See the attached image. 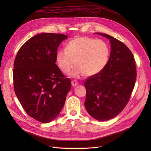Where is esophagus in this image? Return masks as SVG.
I'll return each instance as SVG.
<instances>
[{
	"label": "esophagus",
	"instance_id": "obj_1",
	"mask_svg": "<svg viewBox=\"0 0 151 151\" xmlns=\"http://www.w3.org/2000/svg\"><path fill=\"white\" fill-rule=\"evenodd\" d=\"M71 85H72L73 87H75L78 84V83L76 80H73L72 81H71Z\"/></svg>",
	"mask_w": 151,
	"mask_h": 151
}]
</instances>
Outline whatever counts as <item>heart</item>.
I'll list each match as a JSON object with an SVG mask.
<instances>
[{
    "label": "heart",
    "mask_w": 151,
    "mask_h": 151,
    "mask_svg": "<svg viewBox=\"0 0 151 151\" xmlns=\"http://www.w3.org/2000/svg\"><path fill=\"white\" fill-rule=\"evenodd\" d=\"M109 48L101 40L82 36L74 38L67 43L65 50H59L55 59L62 72H71L73 77L96 75L105 68L109 58Z\"/></svg>",
    "instance_id": "b5f03b06"
}]
</instances>
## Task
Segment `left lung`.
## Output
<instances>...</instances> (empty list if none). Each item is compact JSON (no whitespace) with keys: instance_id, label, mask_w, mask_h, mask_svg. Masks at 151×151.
<instances>
[{"instance_id":"left-lung-1","label":"left lung","mask_w":151,"mask_h":151,"mask_svg":"<svg viewBox=\"0 0 151 151\" xmlns=\"http://www.w3.org/2000/svg\"><path fill=\"white\" fill-rule=\"evenodd\" d=\"M97 34L110 40L111 51L105 68L84 82V105L92 117L104 121L116 117L128 104L135 84L137 68L132 52L124 43Z\"/></svg>"}]
</instances>
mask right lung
<instances>
[{
  "label": "right lung",
  "instance_id": "right-lung-1",
  "mask_svg": "<svg viewBox=\"0 0 151 151\" xmlns=\"http://www.w3.org/2000/svg\"><path fill=\"white\" fill-rule=\"evenodd\" d=\"M67 38L54 33L35 35L20 47L14 61L15 93L26 113L42 123L59 115L71 89L70 78L55 64L58 46Z\"/></svg>",
  "mask_w": 151,
  "mask_h": 151
}]
</instances>
